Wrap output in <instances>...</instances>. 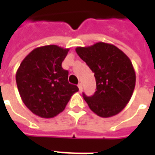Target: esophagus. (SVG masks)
I'll return each instance as SVG.
<instances>
[{
    "label": "esophagus",
    "instance_id": "esophagus-1",
    "mask_svg": "<svg viewBox=\"0 0 155 155\" xmlns=\"http://www.w3.org/2000/svg\"><path fill=\"white\" fill-rule=\"evenodd\" d=\"M78 86V89H79V91H83V85H82V84L79 83Z\"/></svg>",
    "mask_w": 155,
    "mask_h": 155
}]
</instances>
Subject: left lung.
Here are the masks:
<instances>
[{"mask_svg": "<svg viewBox=\"0 0 155 155\" xmlns=\"http://www.w3.org/2000/svg\"><path fill=\"white\" fill-rule=\"evenodd\" d=\"M75 50L96 78L95 94L91 97L84 94L90 109L104 118L120 113L128 104L135 86V71L129 58L116 45L104 42Z\"/></svg>", "mask_w": 155, "mask_h": 155, "instance_id": "1", "label": "left lung"}]
</instances>
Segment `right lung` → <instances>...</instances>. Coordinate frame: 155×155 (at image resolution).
<instances>
[{
	"instance_id": "1",
	"label": "right lung",
	"mask_w": 155,
	"mask_h": 155,
	"mask_svg": "<svg viewBox=\"0 0 155 155\" xmlns=\"http://www.w3.org/2000/svg\"><path fill=\"white\" fill-rule=\"evenodd\" d=\"M69 51L56 45L33 49L22 60L16 71V84L21 100L34 115L52 118L65 109L76 85L68 82V71L62 62Z\"/></svg>"
}]
</instances>
